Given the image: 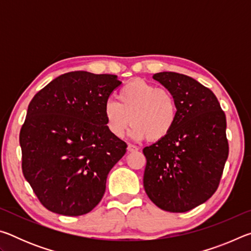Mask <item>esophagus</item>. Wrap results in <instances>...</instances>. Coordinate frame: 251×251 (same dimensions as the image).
<instances>
[{
    "label": "esophagus",
    "instance_id": "1",
    "mask_svg": "<svg viewBox=\"0 0 251 251\" xmlns=\"http://www.w3.org/2000/svg\"><path fill=\"white\" fill-rule=\"evenodd\" d=\"M138 148L136 147L135 145H131V144H128V146H127V151L128 152H134V151H137Z\"/></svg>",
    "mask_w": 251,
    "mask_h": 251
}]
</instances>
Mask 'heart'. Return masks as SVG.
Here are the masks:
<instances>
[{"label": "heart", "mask_w": 251, "mask_h": 251, "mask_svg": "<svg viewBox=\"0 0 251 251\" xmlns=\"http://www.w3.org/2000/svg\"><path fill=\"white\" fill-rule=\"evenodd\" d=\"M117 99L106 100L103 108L106 126L115 137H122L130 121L129 136L137 141H161L175 127L178 106L167 90L137 78L124 85Z\"/></svg>", "instance_id": "obj_1"}]
</instances>
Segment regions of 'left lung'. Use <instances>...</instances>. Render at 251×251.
<instances>
[{
    "label": "left lung",
    "mask_w": 251,
    "mask_h": 251,
    "mask_svg": "<svg viewBox=\"0 0 251 251\" xmlns=\"http://www.w3.org/2000/svg\"><path fill=\"white\" fill-rule=\"evenodd\" d=\"M152 78L176 99L178 117L166 138L143 150L144 188L160 209L185 212L218 188L229 151L226 116L214 93L190 76L160 72Z\"/></svg>",
    "instance_id": "8db88e82"
}]
</instances>
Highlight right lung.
I'll return each instance as SVG.
<instances>
[{
    "label": "right lung",
    "mask_w": 251,
    "mask_h": 251,
    "mask_svg": "<svg viewBox=\"0 0 251 251\" xmlns=\"http://www.w3.org/2000/svg\"><path fill=\"white\" fill-rule=\"evenodd\" d=\"M122 82L116 75L76 71L33 97L21 128L22 171L45 208L80 216L99 205L107 175L126 152L110 134L103 108Z\"/></svg>",
    "instance_id": "1"
}]
</instances>
